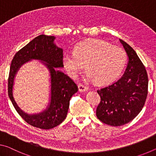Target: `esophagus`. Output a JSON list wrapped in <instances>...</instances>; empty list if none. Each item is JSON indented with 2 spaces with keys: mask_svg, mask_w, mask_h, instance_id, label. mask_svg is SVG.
Listing matches in <instances>:
<instances>
[{
  "mask_svg": "<svg viewBox=\"0 0 156 156\" xmlns=\"http://www.w3.org/2000/svg\"><path fill=\"white\" fill-rule=\"evenodd\" d=\"M78 89L80 92H85L88 90L87 87L84 85H82V84H80V85L78 86Z\"/></svg>",
  "mask_w": 156,
  "mask_h": 156,
  "instance_id": "1",
  "label": "esophagus"
}]
</instances>
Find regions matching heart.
Returning a JSON list of instances; mask_svg holds the SVG:
<instances>
[{
    "label": "heart",
    "instance_id": "1",
    "mask_svg": "<svg viewBox=\"0 0 156 156\" xmlns=\"http://www.w3.org/2000/svg\"><path fill=\"white\" fill-rule=\"evenodd\" d=\"M126 61V54L123 48L98 39L80 42L75 46L73 54L67 53L62 58L63 67L70 77H77L85 65L86 80L96 81L102 85L113 82L118 77Z\"/></svg>",
    "mask_w": 156,
    "mask_h": 156
}]
</instances>
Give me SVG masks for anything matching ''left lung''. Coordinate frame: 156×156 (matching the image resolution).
Segmentation results:
<instances>
[{
	"label": "left lung",
	"mask_w": 156,
	"mask_h": 156,
	"mask_svg": "<svg viewBox=\"0 0 156 156\" xmlns=\"http://www.w3.org/2000/svg\"><path fill=\"white\" fill-rule=\"evenodd\" d=\"M129 58L123 76L98 93L101 101L96 115L104 124L119 126L132 121L142 111L148 93V76L144 66L133 48L122 39Z\"/></svg>",
	"instance_id": "obj_1"
}]
</instances>
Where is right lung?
<instances>
[{
  "mask_svg": "<svg viewBox=\"0 0 156 156\" xmlns=\"http://www.w3.org/2000/svg\"><path fill=\"white\" fill-rule=\"evenodd\" d=\"M55 37L39 35L16 53L12 61L8 79V95L16 111L32 126L50 129L60 124L67 115L70 98L78 90L75 83L61 72L63 49L54 43ZM39 60L47 66L51 76L50 101L47 108L40 113L28 114L17 106L13 96L14 78L20 68L31 60Z\"/></svg>",
  "mask_w": 156,
  "mask_h": 156,
  "instance_id": "obj_1",
  "label": "right lung"
}]
</instances>
